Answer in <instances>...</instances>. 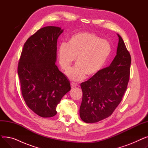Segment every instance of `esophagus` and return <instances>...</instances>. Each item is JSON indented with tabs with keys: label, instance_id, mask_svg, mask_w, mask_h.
I'll return each instance as SVG.
<instances>
[{
	"label": "esophagus",
	"instance_id": "1",
	"mask_svg": "<svg viewBox=\"0 0 148 148\" xmlns=\"http://www.w3.org/2000/svg\"><path fill=\"white\" fill-rule=\"evenodd\" d=\"M79 84H77V83H71V86L72 88H75L77 86H78Z\"/></svg>",
	"mask_w": 148,
	"mask_h": 148
}]
</instances>
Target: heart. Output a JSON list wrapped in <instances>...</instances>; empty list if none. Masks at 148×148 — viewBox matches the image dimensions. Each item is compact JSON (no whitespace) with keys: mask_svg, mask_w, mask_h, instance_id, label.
Returning <instances> with one entry per match:
<instances>
[{"mask_svg":"<svg viewBox=\"0 0 148 148\" xmlns=\"http://www.w3.org/2000/svg\"><path fill=\"white\" fill-rule=\"evenodd\" d=\"M112 51L110 44L94 33L81 32L69 38L67 44H60L58 49L59 63L67 71L76 58L77 65L66 73L74 81L92 78L104 68Z\"/></svg>","mask_w":148,"mask_h":148,"instance_id":"1","label":"heart"}]
</instances>
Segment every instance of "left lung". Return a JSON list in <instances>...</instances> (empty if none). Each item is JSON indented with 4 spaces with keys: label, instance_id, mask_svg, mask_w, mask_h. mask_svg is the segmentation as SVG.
Masks as SVG:
<instances>
[{
    "label": "left lung",
    "instance_id": "left-lung-1",
    "mask_svg": "<svg viewBox=\"0 0 148 148\" xmlns=\"http://www.w3.org/2000/svg\"><path fill=\"white\" fill-rule=\"evenodd\" d=\"M116 55L109 66L83 82L80 116L86 123H95L110 116L121 102L130 79L131 56L122 37Z\"/></svg>",
    "mask_w": 148,
    "mask_h": 148
}]
</instances>
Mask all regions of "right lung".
<instances>
[{"label":"right lung","instance_id":"right-lung-1","mask_svg":"<svg viewBox=\"0 0 148 148\" xmlns=\"http://www.w3.org/2000/svg\"><path fill=\"white\" fill-rule=\"evenodd\" d=\"M63 31L56 26L39 29L25 43L18 62L22 96L30 109L42 118L56 115L58 104L71 89L55 64L58 39Z\"/></svg>","mask_w":148,"mask_h":148}]
</instances>
